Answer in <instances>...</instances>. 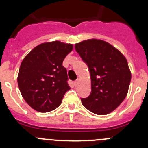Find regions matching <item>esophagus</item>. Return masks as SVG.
Masks as SVG:
<instances>
[{"label":"esophagus","mask_w":148,"mask_h":148,"mask_svg":"<svg viewBox=\"0 0 148 148\" xmlns=\"http://www.w3.org/2000/svg\"><path fill=\"white\" fill-rule=\"evenodd\" d=\"M79 83V79H77V80H76V81L74 82V86H78Z\"/></svg>","instance_id":"obj_1"}]
</instances>
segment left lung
<instances>
[{
	"label": "left lung",
	"instance_id": "8db88e82",
	"mask_svg": "<svg viewBox=\"0 0 148 148\" xmlns=\"http://www.w3.org/2000/svg\"><path fill=\"white\" fill-rule=\"evenodd\" d=\"M77 53L89 67L91 93L82 98L85 108L99 115L120 105L127 95L131 72L123 54L106 41L92 38L75 44Z\"/></svg>",
	"mask_w": 148,
	"mask_h": 148
}]
</instances>
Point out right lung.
I'll return each instance as SVG.
<instances>
[{"mask_svg":"<svg viewBox=\"0 0 148 148\" xmlns=\"http://www.w3.org/2000/svg\"><path fill=\"white\" fill-rule=\"evenodd\" d=\"M73 45L59 41L46 42L33 49L22 61L18 74L21 94L30 107L48 112L62 104L70 89L64 59Z\"/></svg>","mask_w":148,"mask_h":148,"instance_id":"1","label":"right lung"}]
</instances>
